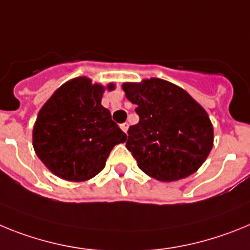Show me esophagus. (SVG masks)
<instances>
[{
  "label": "esophagus",
  "mask_w": 250,
  "mask_h": 250,
  "mask_svg": "<svg viewBox=\"0 0 250 250\" xmlns=\"http://www.w3.org/2000/svg\"><path fill=\"white\" fill-rule=\"evenodd\" d=\"M121 129H122L125 133H127L128 131V123H123V125H121Z\"/></svg>",
  "instance_id": "1"
}]
</instances>
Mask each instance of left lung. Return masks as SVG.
I'll return each instance as SVG.
<instances>
[{
	"label": "left lung",
	"mask_w": 250,
	"mask_h": 250,
	"mask_svg": "<svg viewBox=\"0 0 250 250\" xmlns=\"http://www.w3.org/2000/svg\"><path fill=\"white\" fill-rule=\"evenodd\" d=\"M122 88L140 116L128 129L125 147L141 170L165 182L196 172L214 145L206 110L186 90L158 78L123 83Z\"/></svg>",
	"instance_id": "8db88e82"
}]
</instances>
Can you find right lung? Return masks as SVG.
<instances>
[{
    "mask_svg": "<svg viewBox=\"0 0 250 250\" xmlns=\"http://www.w3.org/2000/svg\"><path fill=\"white\" fill-rule=\"evenodd\" d=\"M86 77L62 84L41 107L32 129V146L41 162L66 181H86L105 166L113 147L127 134L102 105L104 90Z\"/></svg>",
    "mask_w": 250,
    "mask_h": 250,
    "instance_id": "right-lung-1",
    "label": "right lung"
}]
</instances>
